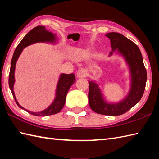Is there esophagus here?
I'll use <instances>...</instances> for the list:
<instances>
[{"instance_id": "esophagus-1", "label": "esophagus", "mask_w": 159, "mask_h": 159, "mask_svg": "<svg viewBox=\"0 0 159 159\" xmlns=\"http://www.w3.org/2000/svg\"><path fill=\"white\" fill-rule=\"evenodd\" d=\"M86 73L84 70L83 69H81V70H79L78 71H77V77H79V78H81V77H86Z\"/></svg>"}]
</instances>
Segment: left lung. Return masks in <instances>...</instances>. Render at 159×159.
Instances as JSON below:
<instances>
[{"mask_svg": "<svg viewBox=\"0 0 159 159\" xmlns=\"http://www.w3.org/2000/svg\"><path fill=\"white\" fill-rule=\"evenodd\" d=\"M106 36L110 39L112 48L109 56L117 50L129 65L131 86L125 99L117 103H110L104 100L98 84L89 80V103L92 110L97 114L119 116L129 111L142 98L146 88L147 73L142 53L135 43L118 33H109L106 34Z\"/></svg>", "mask_w": 159, "mask_h": 159, "instance_id": "left-lung-1", "label": "left lung"}]
</instances>
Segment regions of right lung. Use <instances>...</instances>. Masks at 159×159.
Here are the masks:
<instances>
[{
	"mask_svg": "<svg viewBox=\"0 0 159 159\" xmlns=\"http://www.w3.org/2000/svg\"><path fill=\"white\" fill-rule=\"evenodd\" d=\"M55 41V34L45 29V26H38L32 29L26 34V36L20 42V43L17 45L15 52L13 53L9 75V86L11 91L14 99L16 101V103L18 105V107L26 110L32 115L37 116H47L56 114L61 111L65 105L66 94H67L70 87L75 82V76L73 73L61 74L57 84V88H56V97L54 101H53V103L47 109L40 112H32L27 110V109L21 106L18 103V102L17 101L15 94H14L13 92V85L14 82H15L14 73H15V68L17 58H19L20 54L22 52V50L24 48L28 46V45L38 43V42H51V43H54Z\"/></svg>",
	"mask_w": 159,
	"mask_h": 159,
	"instance_id": "obj_1",
	"label": "right lung"
}]
</instances>
